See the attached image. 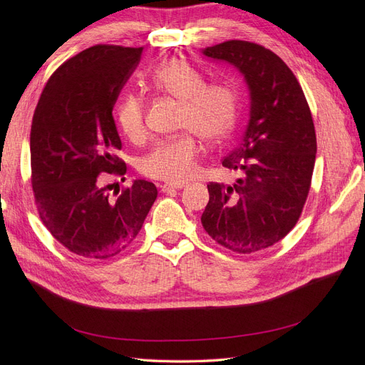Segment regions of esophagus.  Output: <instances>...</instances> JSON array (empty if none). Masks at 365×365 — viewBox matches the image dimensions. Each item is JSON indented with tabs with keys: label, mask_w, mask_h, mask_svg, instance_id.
I'll use <instances>...</instances> for the list:
<instances>
[{
	"label": "esophagus",
	"mask_w": 365,
	"mask_h": 365,
	"mask_svg": "<svg viewBox=\"0 0 365 365\" xmlns=\"http://www.w3.org/2000/svg\"><path fill=\"white\" fill-rule=\"evenodd\" d=\"M185 184L184 182H165L161 185V192L163 193H169V192H173V190H181L184 189Z\"/></svg>",
	"instance_id": "34e87169"
}]
</instances>
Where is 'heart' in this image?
Segmentation results:
<instances>
[{
  "label": "heart",
  "mask_w": 365,
  "mask_h": 365,
  "mask_svg": "<svg viewBox=\"0 0 365 365\" xmlns=\"http://www.w3.org/2000/svg\"><path fill=\"white\" fill-rule=\"evenodd\" d=\"M153 91L180 101L178 128L184 132L155 143L138 161V170L150 180L181 182L195 172L202 138L217 143L233 132L239 115V94L227 82H205L204 74L180 58L161 62L148 77ZM114 118L130 141L146 137V105L140 94L121 97Z\"/></svg>",
  "instance_id": "heart-1"
}]
</instances>
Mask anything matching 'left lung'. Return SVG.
Returning <instances> with one entry per match:
<instances>
[{
    "label": "left lung",
    "mask_w": 365,
    "mask_h": 365,
    "mask_svg": "<svg viewBox=\"0 0 365 365\" xmlns=\"http://www.w3.org/2000/svg\"><path fill=\"white\" fill-rule=\"evenodd\" d=\"M202 53L244 74L251 105L240 145L222 160L240 178L207 184L201 222L219 245L251 254L277 244L303 212L317 153L314 120L297 77L271 50L233 39Z\"/></svg>",
    "instance_id": "1"
}]
</instances>
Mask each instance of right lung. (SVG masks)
I'll return each mask as SVG.
<instances>
[{"label": "right lung", "instance_id": "1", "mask_svg": "<svg viewBox=\"0 0 365 365\" xmlns=\"http://www.w3.org/2000/svg\"><path fill=\"white\" fill-rule=\"evenodd\" d=\"M143 47L98 43L63 62L39 97L30 130L31 187L42 224L79 257L105 260L143 227L157 187L135 180L117 197L111 175L126 173L113 108Z\"/></svg>", "mask_w": 365, "mask_h": 365}]
</instances>
